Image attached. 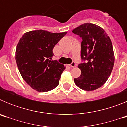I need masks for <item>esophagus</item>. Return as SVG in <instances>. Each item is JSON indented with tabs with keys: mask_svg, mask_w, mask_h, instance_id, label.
<instances>
[{
	"mask_svg": "<svg viewBox=\"0 0 127 127\" xmlns=\"http://www.w3.org/2000/svg\"><path fill=\"white\" fill-rule=\"evenodd\" d=\"M76 62H72L71 63V64H70V65H69V66H70V67H76Z\"/></svg>",
	"mask_w": 127,
	"mask_h": 127,
	"instance_id": "34e87169",
	"label": "esophagus"
}]
</instances>
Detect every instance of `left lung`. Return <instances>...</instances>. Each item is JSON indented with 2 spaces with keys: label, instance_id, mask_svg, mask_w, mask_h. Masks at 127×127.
Instances as JSON below:
<instances>
[{
  "label": "left lung",
  "instance_id": "1",
  "mask_svg": "<svg viewBox=\"0 0 127 127\" xmlns=\"http://www.w3.org/2000/svg\"><path fill=\"white\" fill-rule=\"evenodd\" d=\"M72 32L82 38L81 58L86 62L78 65L81 74L74 79L79 88L92 91L101 87L111 74L114 63L112 42L102 27L93 23L81 25Z\"/></svg>",
  "mask_w": 127,
  "mask_h": 127
}]
</instances>
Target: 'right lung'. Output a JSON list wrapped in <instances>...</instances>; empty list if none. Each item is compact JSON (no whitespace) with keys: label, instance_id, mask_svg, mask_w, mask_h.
Masks as SVG:
<instances>
[{"label":"right lung","instance_id":"right-lung-1","mask_svg":"<svg viewBox=\"0 0 127 127\" xmlns=\"http://www.w3.org/2000/svg\"><path fill=\"white\" fill-rule=\"evenodd\" d=\"M66 33L37 30L26 32L20 38L16 49V62L23 79L33 89L45 92L59 84L65 67L51 60L53 49Z\"/></svg>","mask_w":127,"mask_h":127}]
</instances>
